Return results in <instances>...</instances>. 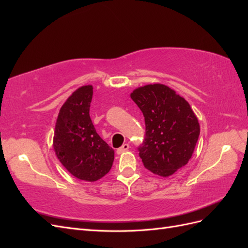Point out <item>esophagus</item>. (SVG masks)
<instances>
[{
    "label": "esophagus",
    "mask_w": 248,
    "mask_h": 248,
    "mask_svg": "<svg viewBox=\"0 0 248 248\" xmlns=\"http://www.w3.org/2000/svg\"><path fill=\"white\" fill-rule=\"evenodd\" d=\"M129 149V145L128 144H123L121 147H120L118 150H117V153L118 154H121L123 153L124 151H126V150Z\"/></svg>",
    "instance_id": "1"
}]
</instances>
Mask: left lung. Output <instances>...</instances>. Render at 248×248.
<instances>
[{
    "label": "left lung",
    "mask_w": 248,
    "mask_h": 248,
    "mask_svg": "<svg viewBox=\"0 0 248 248\" xmlns=\"http://www.w3.org/2000/svg\"><path fill=\"white\" fill-rule=\"evenodd\" d=\"M132 100L145 118V139L138 147L144 167L168 177L191 158L200 137L196 115L183 97L160 85L134 90Z\"/></svg>",
    "instance_id": "1"
}]
</instances>
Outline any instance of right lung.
Wrapping results in <instances>:
<instances>
[{
    "instance_id": "1",
    "label": "right lung",
    "mask_w": 248,
    "mask_h": 248,
    "mask_svg": "<svg viewBox=\"0 0 248 248\" xmlns=\"http://www.w3.org/2000/svg\"><path fill=\"white\" fill-rule=\"evenodd\" d=\"M92 86L78 89L60 109L54 136L56 155L71 175L97 181L109 171L115 151L96 132L90 118Z\"/></svg>"
}]
</instances>
